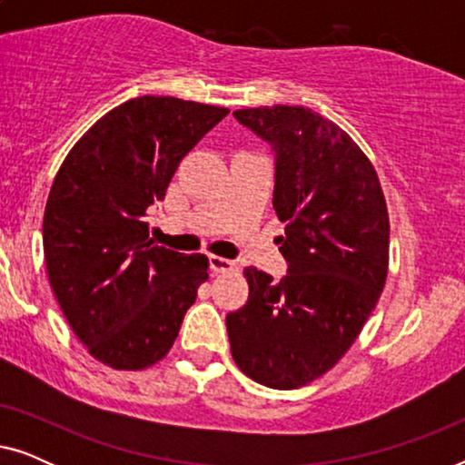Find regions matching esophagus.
Masks as SVG:
<instances>
[{
    "instance_id": "obj_1",
    "label": "esophagus",
    "mask_w": 465,
    "mask_h": 465,
    "mask_svg": "<svg viewBox=\"0 0 465 465\" xmlns=\"http://www.w3.org/2000/svg\"><path fill=\"white\" fill-rule=\"evenodd\" d=\"M209 266H212L213 272H231L237 269V264H234L232 260L222 256H209Z\"/></svg>"
}]
</instances>
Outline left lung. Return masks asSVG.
<instances>
[{"label": "left lung", "mask_w": 465, "mask_h": 465, "mask_svg": "<svg viewBox=\"0 0 465 465\" xmlns=\"http://www.w3.org/2000/svg\"><path fill=\"white\" fill-rule=\"evenodd\" d=\"M232 116L271 145L272 207L288 275L247 266L250 298L226 315L232 358L272 390L322 377L358 339L387 277L390 218L377 171L332 120L301 105Z\"/></svg>", "instance_id": "obj_1"}]
</instances>
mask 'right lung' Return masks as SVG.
I'll return each mask as SVG.
<instances>
[{
  "label": "right lung",
  "mask_w": 465,
  "mask_h": 465,
  "mask_svg": "<svg viewBox=\"0 0 465 465\" xmlns=\"http://www.w3.org/2000/svg\"><path fill=\"white\" fill-rule=\"evenodd\" d=\"M226 114L175 97L131 99L82 135L54 177L42 228L48 282L82 345L116 371L167 355L209 277L203 253L154 245L145 212Z\"/></svg>",
  "instance_id": "right-lung-1"
}]
</instances>
